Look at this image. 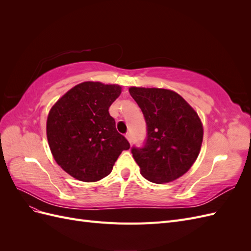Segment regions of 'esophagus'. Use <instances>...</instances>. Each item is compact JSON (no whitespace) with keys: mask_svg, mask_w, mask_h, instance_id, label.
I'll return each mask as SVG.
<instances>
[{"mask_svg":"<svg viewBox=\"0 0 251 251\" xmlns=\"http://www.w3.org/2000/svg\"><path fill=\"white\" fill-rule=\"evenodd\" d=\"M126 139L128 140V142L132 143L133 137H132V134H131V133H126Z\"/></svg>","mask_w":251,"mask_h":251,"instance_id":"34e87169","label":"esophagus"}]
</instances>
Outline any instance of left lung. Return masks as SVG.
<instances>
[{"mask_svg":"<svg viewBox=\"0 0 251 251\" xmlns=\"http://www.w3.org/2000/svg\"><path fill=\"white\" fill-rule=\"evenodd\" d=\"M128 91L147 124L142 147L131 149L141 175L155 183L176 180L199 155L203 126L198 114L171 90L132 87Z\"/></svg>","mask_w":251,"mask_h":251,"instance_id":"left-lung-1","label":"left lung"}]
</instances>
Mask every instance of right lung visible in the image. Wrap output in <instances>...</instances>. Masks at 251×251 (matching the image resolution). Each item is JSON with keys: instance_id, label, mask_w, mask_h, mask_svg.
Listing matches in <instances>:
<instances>
[{"instance_id": "right-lung-1", "label": "right lung", "mask_w": 251, "mask_h": 251, "mask_svg": "<svg viewBox=\"0 0 251 251\" xmlns=\"http://www.w3.org/2000/svg\"><path fill=\"white\" fill-rule=\"evenodd\" d=\"M120 93L117 85L86 81L52 107L47 119L51 153L75 179L95 182L107 177L121 151L130 149L109 113Z\"/></svg>"}]
</instances>
